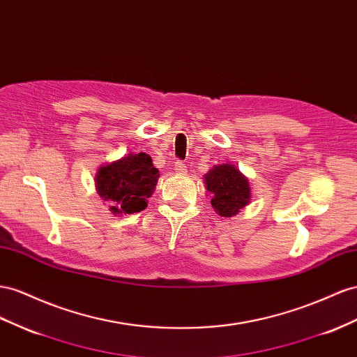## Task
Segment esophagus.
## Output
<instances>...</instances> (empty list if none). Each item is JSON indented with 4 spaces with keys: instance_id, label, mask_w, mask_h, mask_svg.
<instances>
[{
    "instance_id": "obj_1",
    "label": "esophagus",
    "mask_w": 357,
    "mask_h": 357,
    "mask_svg": "<svg viewBox=\"0 0 357 357\" xmlns=\"http://www.w3.org/2000/svg\"><path fill=\"white\" fill-rule=\"evenodd\" d=\"M174 169H176V172H178V174H185V172H186L185 162H181V160L174 162Z\"/></svg>"
}]
</instances>
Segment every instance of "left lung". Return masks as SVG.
Wrapping results in <instances>:
<instances>
[{
    "label": "left lung",
    "mask_w": 357,
    "mask_h": 357,
    "mask_svg": "<svg viewBox=\"0 0 357 357\" xmlns=\"http://www.w3.org/2000/svg\"><path fill=\"white\" fill-rule=\"evenodd\" d=\"M204 181L211 194V206L219 216L233 218L249 204V181L234 165H215L204 176Z\"/></svg>",
    "instance_id": "8db88e82"
}]
</instances>
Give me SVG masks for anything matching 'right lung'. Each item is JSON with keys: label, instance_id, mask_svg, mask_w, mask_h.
Masks as SVG:
<instances>
[{"label": "right lung", "instance_id": "obj_1", "mask_svg": "<svg viewBox=\"0 0 357 357\" xmlns=\"http://www.w3.org/2000/svg\"><path fill=\"white\" fill-rule=\"evenodd\" d=\"M158 178L159 171L149 155L130 153L98 169L96 190L114 215H132L147 207Z\"/></svg>", "mask_w": 357, "mask_h": 357}]
</instances>
